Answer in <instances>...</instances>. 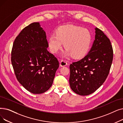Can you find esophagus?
<instances>
[{"label": "esophagus", "mask_w": 123, "mask_h": 123, "mask_svg": "<svg viewBox=\"0 0 123 123\" xmlns=\"http://www.w3.org/2000/svg\"><path fill=\"white\" fill-rule=\"evenodd\" d=\"M60 65L61 67H63V66H65L67 65V61L65 60H61L60 61Z\"/></svg>", "instance_id": "obj_1"}]
</instances>
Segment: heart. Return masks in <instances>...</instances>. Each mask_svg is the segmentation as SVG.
<instances>
[{
  "label": "heart",
  "instance_id": "heart-1",
  "mask_svg": "<svg viewBox=\"0 0 123 123\" xmlns=\"http://www.w3.org/2000/svg\"><path fill=\"white\" fill-rule=\"evenodd\" d=\"M92 39L90 31L86 28L72 25L63 26L48 38L50 51L56 53L61 49L63 43L67 49L64 56L72 55L74 58L84 56L89 50Z\"/></svg>",
  "mask_w": 123,
  "mask_h": 123
}]
</instances>
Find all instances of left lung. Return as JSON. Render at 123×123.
<instances>
[{
    "mask_svg": "<svg viewBox=\"0 0 123 123\" xmlns=\"http://www.w3.org/2000/svg\"><path fill=\"white\" fill-rule=\"evenodd\" d=\"M95 30V40L88 54L70 65V87L80 95L92 93L104 83L113 61L110 40L102 31L97 28Z\"/></svg>",
    "mask_w": 123,
    "mask_h": 123,
    "instance_id": "obj_1",
    "label": "left lung"
}]
</instances>
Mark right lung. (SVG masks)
<instances>
[{"instance_id": "right-lung-1", "label": "right lung", "mask_w": 123, "mask_h": 123, "mask_svg": "<svg viewBox=\"0 0 123 123\" xmlns=\"http://www.w3.org/2000/svg\"><path fill=\"white\" fill-rule=\"evenodd\" d=\"M48 47L45 31L37 22L25 27L13 42L11 60L16 77L32 93L47 91L59 66Z\"/></svg>"}]
</instances>
